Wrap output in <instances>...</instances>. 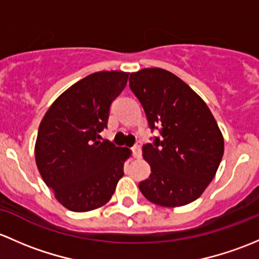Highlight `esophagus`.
Segmentation results:
<instances>
[{
  "label": "esophagus",
  "instance_id": "34e87169",
  "mask_svg": "<svg viewBox=\"0 0 259 259\" xmlns=\"http://www.w3.org/2000/svg\"><path fill=\"white\" fill-rule=\"evenodd\" d=\"M132 154L135 158H140L141 154H142V149H141V143H136L132 147Z\"/></svg>",
  "mask_w": 259,
  "mask_h": 259
}]
</instances>
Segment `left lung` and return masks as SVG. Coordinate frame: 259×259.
<instances>
[{"mask_svg":"<svg viewBox=\"0 0 259 259\" xmlns=\"http://www.w3.org/2000/svg\"><path fill=\"white\" fill-rule=\"evenodd\" d=\"M130 89L162 137L143 145L151 175L138 187L149 202L180 207L196 201L215 176L225 141L204 101L176 74L162 68L131 73Z\"/></svg>","mask_w":259,"mask_h":259,"instance_id":"left-lung-1","label":"left lung"}]
</instances>
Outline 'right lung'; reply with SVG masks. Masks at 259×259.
Listing matches in <instances>:
<instances>
[{
  "label": "right lung",
  "instance_id": "obj_1",
  "mask_svg": "<svg viewBox=\"0 0 259 259\" xmlns=\"http://www.w3.org/2000/svg\"><path fill=\"white\" fill-rule=\"evenodd\" d=\"M127 72L102 71L66 90L39 123L34 156L47 187L62 206L89 212L107 203L123 176L126 147L101 142L112 102L124 90Z\"/></svg>",
  "mask_w": 259,
  "mask_h": 259
}]
</instances>
